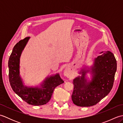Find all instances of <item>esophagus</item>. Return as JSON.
<instances>
[{
  "mask_svg": "<svg viewBox=\"0 0 123 123\" xmlns=\"http://www.w3.org/2000/svg\"><path fill=\"white\" fill-rule=\"evenodd\" d=\"M64 75L68 78H71L72 77L71 69L70 67H67L64 71Z\"/></svg>",
  "mask_w": 123,
  "mask_h": 123,
  "instance_id": "34e87169",
  "label": "esophagus"
}]
</instances>
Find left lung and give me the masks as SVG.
I'll list each match as a JSON object with an SVG mask.
<instances>
[{
	"label": "left lung",
	"mask_w": 123,
	"mask_h": 123,
	"mask_svg": "<svg viewBox=\"0 0 123 123\" xmlns=\"http://www.w3.org/2000/svg\"><path fill=\"white\" fill-rule=\"evenodd\" d=\"M92 59V64L81 68L78 75L73 80V103L80 107L96 105L110 92L113 86L117 62L113 53L101 52ZM91 75V80L87 74Z\"/></svg>",
	"instance_id": "8db88e82"
}]
</instances>
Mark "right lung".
Returning a JSON list of instances; mask_svg holds the SVG:
<instances>
[{
    "instance_id": "obj_1",
    "label": "right lung",
    "mask_w": 123,
    "mask_h": 123,
    "mask_svg": "<svg viewBox=\"0 0 123 123\" xmlns=\"http://www.w3.org/2000/svg\"><path fill=\"white\" fill-rule=\"evenodd\" d=\"M30 37L19 41L14 46L8 60L9 79L13 91L30 105L41 106L51 99L54 89L64 82L59 74L48 76L35 86L25 85L20 74V59Z\"/></svg>"
}]
</instances>
